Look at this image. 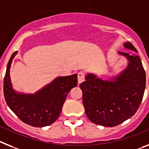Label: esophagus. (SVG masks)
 Listing matches in <instances>:
<instances>
[{
	"mask_svg": "<svg viewBox=\"0 0 149 149\" xmlns=\"http://www.w3.org/2000/svg\"><path fill=\"white\" fill-rule=\"evenodd\" d=\"M84 80H85V75L82 72H79L78 73V84L82 83Z\"/></svg>",
	"mask_w": 149,
	"mask_h": 149,
	"instance_id": "esophagus-1",
	"label": "esophagus"
}]
</instances>
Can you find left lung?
Listing matches in <instances>:
<instances>
[{
  "label": "left lung",
  "instance_id": "8db88e82",
  "mask_svg": "<svg viewBox=\"0 0 149 149\" xmlns=\"http://www.w3.org/2000/svg\"><path fill=\"white\" fill-rule=\"evenodd\" d=\"M127 49L137 52L130 42ZM127 61L125 69L116 76L100 78L88 73L80 84L85 114L91 121L104 127L118 125L134 116L140 105L146 88V72L136 54L118 52Z\"/></svg>",
  "mask_w": 149,
  "mask_h": 149
}]
</instances>
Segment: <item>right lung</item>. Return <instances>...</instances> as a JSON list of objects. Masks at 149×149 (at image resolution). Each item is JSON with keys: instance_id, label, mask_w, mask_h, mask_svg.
<instances>
[{"instance_id": "obj_1", "label": "right lung", "mask_w": 149, "mask_h": 149, "mask_svg": "<svg viewBox=\"0 0 149 149\" xmlns=\"http://www.w3.org/2000/svg\"><path fill=\"white\" fill-rule=\"evenodd\" d=\"M18 52H13L6 67L3 81L5 100L10 109L27 125L42 127L55 122L61 112L67 94L77 85V74L58 76L34 94L16 91L10 79V67Z\"/></svg>"}]
</instances>
